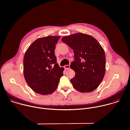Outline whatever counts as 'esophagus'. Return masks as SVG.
Instances as JSON below:
<instances>
[{
  "label": "esophagus",
  "mask_w": 130,
  "mask_h": 130,
  "mask_svg": "<svg viewBox=\"0 0 130 130\" xmlns=\"http://www.w3.org/2000/svg\"><path fill=\"white\" fill-rule=\"evenodd\" d=\"M64 69H65L66 70H68V69H70V66L69 64V65H66V66H64Z\"/></svg>",
  "instance_id": "34e87169"
}]
</instances>
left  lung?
Listing matches in <instances>:
<instances>
[{"instance_id": "left-lung-1", "label": "left lung", "mask_w": 130, "mask_h": 130, "mask_svg": "<svg viewBox=\"0 0 130 130\" xmlns=\"http://www.w3.org/2000/svg\"><path fill=\"white\" fill-rule=\"evenodd\" d=\"M61 41L74 52L75 61L70 66L75 72L71 80L73 87L82 93L95 90L105 73V55L103 48L92 36L82 33L64 36Z\"/></svg>"}]
</instances>
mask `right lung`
<instances>
[{
    "label": "right lung",
    "mask_w": 130,
    "mask_h": 130,
    "mask_svg": "<svg viewBox=\"0 0 130 130\" xmlns=\"http://www.w3.org/2000/svg\"><path fill=\"white\" fill-rule=\"evenodd\" d=\"M60 36H48L34 41L26 50L23 59L25 79L34 92L48 95L56 89L64 69L59 67L54 53Z\"/></svg>",
    "instance_id": "add662e5"
}]
</instances>
